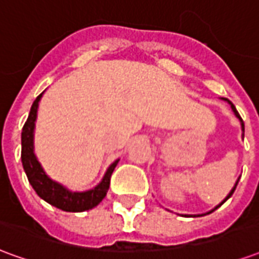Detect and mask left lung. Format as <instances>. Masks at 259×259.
I'll list each match as a JSON object with an SVG mask.
<instances>
[{"instance_id": "8db88e82", "label": "left lung", "mask_w": 259, "mask_h": 259, "mask_svg": "<svg viewBox=\"0 0 259 259\" xmlns=\"http://www.w3.org/2000/svg\"><path fill=\"white\" fill-rule=\"evenodd\" d=\"M225 100H226V101H228L229 104H230V107H232V109H233L234 115H236V116H237V118H239L240 120H241V127H243V132H244V122H243V119H241V116H240L239 112H237V109H236V107H234V105H233V104H232V102L229 101L228 98H225ZM237 183H239V180H237ZM237 183H236V185H234V187H233V189H232V191H230V193H229L228 197H226V198H225V200H223V202H225V201L228 200V198H230V197H232V194H233L234 190H236V186H237ZM223 202H222V204H223ZM222 204H219V205H218L217 208H219V206L222 205ZM217 208H215V209H217ZM215 209H212V211H215ZM212 211H211V212H212ZM211 212H208V213H211ZM194 217H195V215H194ZM197 217H202V215H197Z\"/></svg>"}]
</instances>
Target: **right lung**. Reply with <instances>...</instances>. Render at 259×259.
Instances as JSON below:
<instances>
[{
    "label": "right lung",
    "mask_w": 259,
    "mask_h": 259,
    "mask_svg": "<svg viewBox=\"0 0 259 259\" xmlns=\"http://www.w3.org/2000/svg\"><path fill=\"white\" fill-rule=\"evenodd\" d=\"M41 96L42 94H40L33 102L29 118L22 129V165L25 169L26 176L37 195L44 201H47L48 204L66 212L89 211L91 208L98 205L104 200V197L107 195L109 183H111V176H112L113 169L116 166L118 161H115L108 168L101 183L94 187L93 190L83 191V193H72V191L66 190L64 186L50 179L46 172L42 170L41 165L38 163L36 155L33 152V132H34L38 101H40Z\"/></svg>",
    "instance_id": "1"
}]
</instances>
